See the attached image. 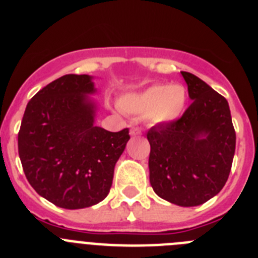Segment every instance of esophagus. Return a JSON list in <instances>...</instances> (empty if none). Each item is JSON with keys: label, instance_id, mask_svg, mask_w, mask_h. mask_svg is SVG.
<instances>
[{"label": "esophagus", "instance_id": "34e87169", "mask_svg": "<svg viewBox=\"0 0 258 258\" xmlns=\"http://www.w3.org/2000/svg\"><path fill=\"white\" fill-rule=\"evenodd\" d=\"M142 132H141L140 127H132L131 129V136L132 137H137V136H141Z\"/></svg>", "mask_w": 258, "mask_h": 258}]
</instances>
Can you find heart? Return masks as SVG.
<instances>
[{
    "mask_svg": "<svg viewBox=\"0 0 258 258\" xmlns=\"http://www.w3.org/2000/svg\"><path fill=\"white\" fill-rule=\"evenodd\" d=\"M187 101V89L181 84H156L143 92L124 97L120 106L125 112L147 117L152 125H163L178 120Z\"/></svg>",
    "mask_w": 258,
    "mask_h": 258,
    "instance_id": "b5f03b06",
    "label": "heart"
}]
</instances>
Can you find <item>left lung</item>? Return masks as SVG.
Returning <instances> with one entry per match:
<instances>
[{
  "instance_id": "left-lung-1",
  "label": "left lung",
  "mask_w": 258,
  "mask_h": 258,
  "mask_svg": "<svg viewBox=\"0 0 258 258\" xmlns=\"http://www.w3.org/2000/svg\"><path fill=\"white\" fill-rule=\"evenodd\" d=\"M181 74L192 103L178 120L147 132L150 183L161 199L195 207L226 183L236 136L226 99L195 75Z\"/></svg>"
}]
</instances>
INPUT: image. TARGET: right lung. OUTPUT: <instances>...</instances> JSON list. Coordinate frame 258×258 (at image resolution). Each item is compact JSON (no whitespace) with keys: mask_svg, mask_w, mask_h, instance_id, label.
<instances>
[{"mask_svg":"<svg viewBox=\"0 0 258 258\" xmlns=\"http://www.w3.org/2000/svg\"><path fill=\"white\" fill-rule=\"evenodd\" d=\"M89 75H64L28 102L18 133L23 170L38 195L66 209L88 208L112 186L129 129L95 126Z\"/></svg>","mask_w":258,"mask_h":258,"instance_id":"add662e5","label":"right lung"}]
</instances>
